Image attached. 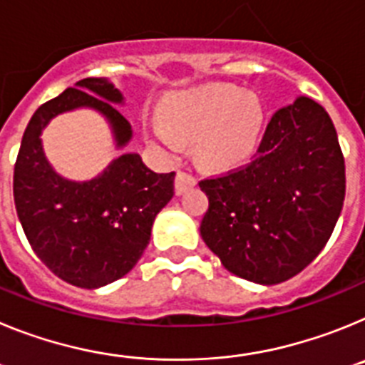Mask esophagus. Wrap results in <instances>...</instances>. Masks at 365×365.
<instances>
[{
  "label": "esophagus",
  "mask_w": 365,
  "mask_h": 365,
  "mask_svg": "<svg viewBox=\"0 0 365 365\" xmlns=\"http://www.w3.org/2000/svg\"><path fill=\"white\" fill-rule=\"evenodd\" d=\"M197 185V179L192 175V173L185 172V170H179L177 172V177H175V192L179 193H185L186 190L192 188V186Z\"/></svg>",
  "instance_id": "34e87169"
}]
</instances>
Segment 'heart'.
I'll list each match as a JSON object with an SVG mask.
<instances>
[{
  "label": "heart",
  "mask_w": 365,
  "mask_h": 365,
  "mask_svg": "<svg viewBox=\"0 0 365 365\" xmlns=\"http://www.w3.org/2000/svg\"><path fill=\"white\" fill-rule=\"evenodd\" d=\"M265 109L254 91L234 83H206L172 95L163 106V118H151L150 133L168 153L195 138V155L206 166L241 163L257 146Z\"/></svg>",
  "instance_id": "obj_1"
}]
</instances>
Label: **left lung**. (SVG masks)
<instances>
[{"instance_id":"obj_1","label":"left lung","mask_w":365,"mask_h":365,"mask_svg":"<svg viewBox=\"0 0 365 365\" xmlns=\"http://www.w3.org/2000/svg\"><path fill=\"white\" fill-rule=\"evenodd\" d=\"M208 195L206 247L225 269L276 285L322 252L346 197L333 120L307 96L274 113L252 160L199 182Z\"/></svg>"}]
</instances>
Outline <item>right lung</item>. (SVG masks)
<instances>
[{
  "instance_id": "add662e5",
  "label": "right lung",
  "mask_w": 365,
  "mask_h": 365,
  "mask_svg": "<svg viewBox=\"0 0 365 365\" xmlns=\"http://www.w3.org/2000/svg\"><path fill=\"white\" fill-rule=\"evenodd\" d=\"M115 104L117 87L83 78L36 109L14 166V202L32 250L58 278L98 289L130 272L150 243L151 227L173 197L172 173H155L138 153H124L91 180L63 179L49 164L41 130L60 113L91 108L109 122L117 148L133 137Z\"/></svg>"
}]
</instances>
